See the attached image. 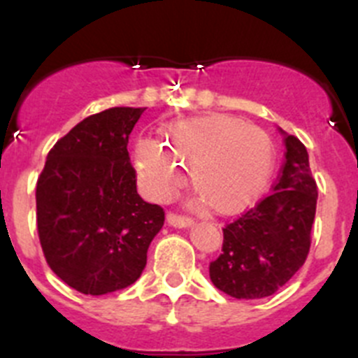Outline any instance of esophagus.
I'll list each match as a JSON object with an SVG mask.
<instances>
[{
	"mask_svg": "<svg viewBox=\"0 0 358 358\" xmlns=\"http://www.w3.org/2000/svg\"><path fill=\"white\" fill-rule=\"evenodd\" d=\"M166 219H168V224L175 226V228H189V226L194 224V220L190 219V217L178 215V213L175 212H169Z\"/></svg>",
	"mask_w": 358,
	"mask_h": 358,
	"instance_id": "34e87169",
	"label": "esophagus"
}]
</instances>
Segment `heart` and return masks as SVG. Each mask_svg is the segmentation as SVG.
Wrapping results in <instances>:
<instances>
[{"mask_svg": "<svg viewBox=\"0 0 358 358\" xmlns=\"http://www.w3.org/2000/svg\"><path fill=\"white\" fill-rule=\"evenodd\" d=\"M273 164V143L256 125L229 115L176 120L162 143L141 139L136 169L148 196L166 199L189 168L190 185L217 213H235L259 196Z\"/></svg>", "mask_w": 358, "mask_h": 358, "instance_id": "heart-1", "label": "heart"}]
</instances>
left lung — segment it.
Masks as SVG:
<instances>
[{"mask_svg": "<svg viewBox=\"0 0 358 358\" xmlns=\"http://www.w3.org/2000/svg\"><path fill=\"white\" fill-rule=\"evenodd\" d=\"M285 143L273 192L222 228V255L210 263L215 288L235 299L273 295L309 255L318 187L302 141L285 134Z\"/></svg>", "mask_w": 358, "mask_h": 358, "instance_id": "obj_1", "label": "left lung"}]
</instances>
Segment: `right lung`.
Returning a JSON list of instances; mask_svg holds the SVG:
<instances>
[{
    "instance_id": "obj_1",
    "label": "right lung",
    "mask_w": 358,
    "mask_h": 358,
    "mask_svg": "<svg viewBox=\"0 0 358 358\" xmlns=\"http://www.w3.org/2000/svg\"><path fill=\"white\" fill-rule=\"evenodd\" d=\"M145 108L88 116L56 141L36 182V229L45 262L70 288L106 295L134 285L164 226L143 201L129 136Z\"/></svg>"
}]
</instances>
